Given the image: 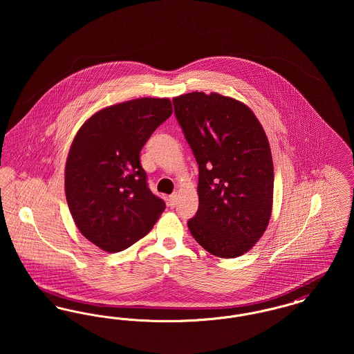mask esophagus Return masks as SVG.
<instances>
[{
  "label": "esophagus",
  "instance_id": "34e87169",
  "mask_svg": "<svg viewBox=\"0 0 354 354\" xmlns=\"http://www.w3.org/2000/svg\"><path fill=\"white\" fill-rule=\"evenodd\" d=\"M176 201H178V194H172V195H169V205L171 208H174V207H175Z\"/></svg>",
  "mask_w": 354,
  "mask_h": 354
}]
</instances>
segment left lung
I'll return each mask as SVG.
<instances>
[{"instance_id": "obj_1", "label": "left lung", "mask_w": 354, "mask_h": 354, "mask_svg": "<svg viewBox=\"0 0 354 354\" xmlns=\"http://www.w3.org/2000/svg\"><path fill=\"white\" fill-rule=\"evenodd\" d=\"M199 165V208L188 220L194 239L214 256L248 252L268 227L273 162L268 138L248 106L218 93L172 100Z\"/></svg>"}]
</instances>
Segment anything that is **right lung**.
I'll use <instances>...</instances> for the list:
<instances>
[{
  "mask_svg": "<svg viewBox=\"0 0 354 354\" xmlns=\"http://www.w3.org/2000/svg\"><path fill=\"white\" fill-rule=\"evenodd\" d=\"M171 114L169 98L118 103L87 119L71 143L68 209L81 234L106 252H120L147 235L166 208L149 188L139 153Z\"/></svg>",
  "mask_w": 354,
  "mask_h": 354,
  "instance_id": "1",
  "label": "right lung"
}]
</instances>
